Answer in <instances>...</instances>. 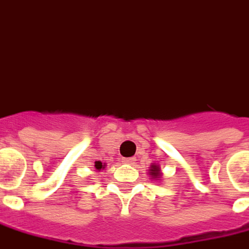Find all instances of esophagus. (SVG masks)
I'll use <instances>...</instances> for the list:
<instances>
[{
    "label": "esophagus",
    "instance_id": "esophagus-1",
    "mask_svg": "<svg viewBox=\"0 0 249 249\" xmlns=\"http://www.w3.org/2000/svg\"><path fill=\"white\" fill-rule=\"evenodd\" d=\"M125 163H129V165H132L133 163V160H130V158H126V160H124Z\"/></svg>",
    "mask_w": 249,
    "mask_h": 249
}]
</instances>
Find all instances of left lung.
<instances>
[{"label":"left lung","mask_w":249,"mask_h":249,"mask_svg":"<svg viewBox=\"0 0 249 249\" xmlns=\"http://www.w3.org/2000/svg\"><path fill=\"white\" fill-rule=\"evenodd\" d=\"M149 176L152 177V179H157V178H161L162 177V173H161V169L158 165H154L152 163L150 167H149Z\"/></svg>","instance_id":"obj_1"}]
</instances>
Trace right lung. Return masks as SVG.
Instances as JSON below:
<instances>
[{
    "label": "right lung",
    "mask_w": 249,
    "mask_h": 249,
    "mask_svg": "<svg viewBox=\"0 0 249 249\" xmlns=\"http://www.w3.org/2000/svg\"><path fill=\"white\" fill-rule=\"evenodd\" d=\"M107 165L106 163H104V162H101V161H96L95 162V169H96L97 171H100L101 169H104V167H106Z\"/></svg>",
    "instance_id": "add662e5"
}]
</instances>
